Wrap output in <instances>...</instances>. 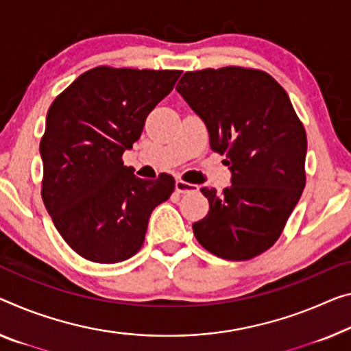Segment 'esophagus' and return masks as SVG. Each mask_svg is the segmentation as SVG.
Listing matches in <instances>:
<instances>
[{
	"label": "esophagus",
	"instance_id": "34e87169",
	"mask_svg": "<svg viewBox=\"0 0 351 351\" xmlns=\"http://www.w3.org/2000/svg\"><path fill=\"white\" fill-rule=\"evenodd\" d=\"M199 190L197 185L194 183H188L185 180H177L176 182V191L180 194H188V193H196Z\"/></svg>",
	"mask_w": 351,
	"mask_h": 351
}]
</instances>
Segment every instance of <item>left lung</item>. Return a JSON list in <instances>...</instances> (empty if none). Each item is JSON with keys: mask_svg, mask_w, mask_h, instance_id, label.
Masks as SVG:
<instances>
[{"mask_svg": "<svg viewBox=\"0 0 351 351\" xmlns=\"http://www.w3.org/2000/svg\"><path fill=\"white\" fill-rule=\"evenodd\" d=\"M206 122L210 147L232 172L223 193L202 186L210 210L193 224L199 243L226 261H250L281 237L306 185L307 139L284 88L258 69L186 72L177 84Z\"/></svg>", "mask_w": 351, "mask_h": 351, "instance_id": "left-lung-1", "label": "left lung"}]
</instances>
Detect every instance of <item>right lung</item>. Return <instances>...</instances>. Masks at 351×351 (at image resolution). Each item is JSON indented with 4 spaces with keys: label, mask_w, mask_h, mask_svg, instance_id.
<instances>
[{
    "label": "right lung",
    "mask_w": 351,
    "mask_h": 351,
    "mask_svg": "<svg viewBox=\"0 0 351 351\" xmlns=\"http://www.w3.org/2000/svg\"><path fill=\"white\" fill-rule=\"evenodd\" d=\"M180 73L99 66L48 108L42 199L66 243L90 262L117 263L136 254L154 208L174 191V177L139 179L122 155Z\"/></svg>",
    "instance_id": "1"
}]
</instances>
